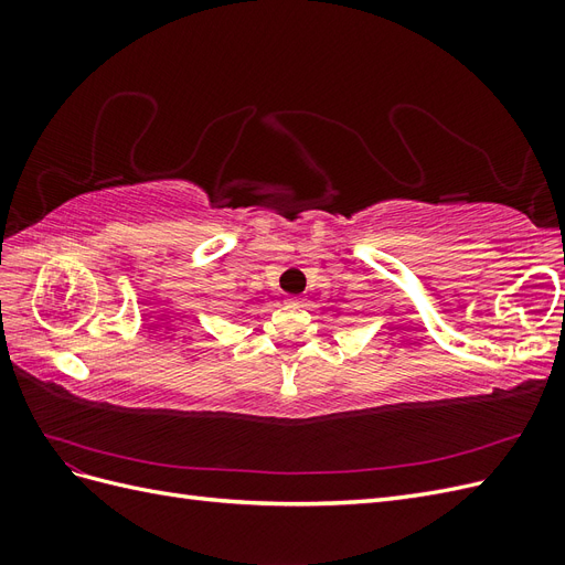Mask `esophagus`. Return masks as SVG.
Here are the masks:
<instances>
[{
    "instance_id": "34e87169",
    "label": "esophagus",
    "mask_w": 565,
    "mask_h": 565,
    "mask_svg": "<svg viewBox=\"0 0 565 565\" xmlns=\"http://www.w3.org/2000/svg\"><path fill=\"white\" fill-rule=\"evenodd\" d=\"M289 303H295V306H301V301H299V299H289Z\"/></svg>"
}]
</instances>
